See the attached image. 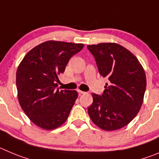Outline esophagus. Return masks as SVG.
I'll return each mask as SVG.
<instances>
[{
  "label": "esophagus",
  "instance_id": "obj_1",
  "mask_svg": "<svg viewBox=\"0 0 159 159\" xmlns=\"http://www.w3.org/2000/svg\"><path fill=\"white\" fill-rule=\"evenodd\" d=\"M77 92H78L79 93H80V94H83V93H85V92H84V91H82V90H77Z\"/></svg>",
  "mask_w": 159,
  "mask_h": 159
}]
</instances>
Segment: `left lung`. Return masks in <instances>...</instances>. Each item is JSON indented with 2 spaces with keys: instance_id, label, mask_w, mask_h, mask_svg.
I'll return each mask as SVG.
<instances>
[{
  "instance_id": "8db88e82",
  "label": "left lung",
  "mask_w": 159,
  "mask_h": 159,
  "mask_svg": "<svg viewBox=\"0 0 159 159\" xmlns=\"http://www.w3.org/2000/svg\"><path fill=\"white\" fill-rule=\"evenodd\" d=\"M100 75L108 80L101 95L92 93L87 109L94 124L105 130H116L135 118L143 103L146 75L138 59L115 43L88 45Z\"/></svg>"
}]
</instances>
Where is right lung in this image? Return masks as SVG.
I'll return each instance as SVG.
<instances>
[{"mask_svg":"<svg viewBox=\"0 0 159 159\" xmlns=\"http://www.w3.org/2000/svg\"><path fill=\"white\" fill-rule=\"evenodd\" d=\"M84 46L49 40L33 48L21 61L16 72L18 98L24 112L37 126L53 129L67 119L78 93L59 90L56 83L69 59Z\"/></svg>","mask_w":159,"mask_h":159,"instance_id":"obj_1","label":"right lung"}]
</instances>
